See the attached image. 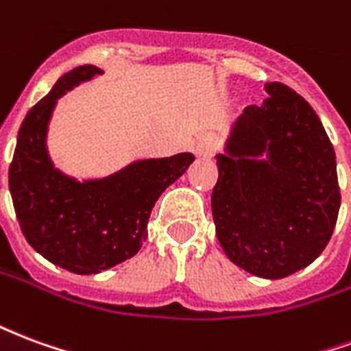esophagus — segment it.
I'll list each match as a JSON object with an SVG mask.
<instances>
[{
  "label": "esophagus",
  "mask_w": 351,
  "mask_h": 351,
  "mask_svg": "<svg viewBox=\"0 0 351 351\" xmlns=\"http://www.w3.org/2000/svg\"><path fill=\"white\" fill-rule=\"evenodd\" d=\"M218 148V137L214 133H205L203 137H199L193 145V152L197 158H213L214 152Z\"/></svg>",
  "instance_id": "1"
}]
</instances>
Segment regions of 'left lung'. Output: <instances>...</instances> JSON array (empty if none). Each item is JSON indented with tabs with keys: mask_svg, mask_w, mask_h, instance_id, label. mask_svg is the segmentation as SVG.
I'll use <instances>...</instances> for the list:
<instances>
[{
	"mask_svg": "<svg viewBox=\"0 0 351 351\" xmlns=\"http://www.w3.org/2000/svg\"><path fill=\"white\" fill-rule=\"evenodd\" d=\"M261 107L244 108L213 190L216 237L231 261L261 278H284L325 250L339 218L335 150L319 118L282 82ZM263 153L267 160H259Z\"/></svg>",
	"mask_w": 351,
	"mask_h": 351,
	"instance_id": "obj_1",
	"label": "left lung"
}]
</instances>
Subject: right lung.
<instances>
[{
  "label": "right lung",
  "instance_id": "right-lung-1",
  "mask_svg": "<svg viewBox=\"0 0 351 351\" xmlns=\"http://www.w3.org/2000/svg\"><path fill=\"white\" fill-rule=\"evenodd\" d=\"M93 65L65 73L20 125L9 167V190L32 248L75 274H97L133 258L145 243L152 206L195 158L184 152L131 163L114 175L79 182L54 167L47 128L67 90L101 75Z\"/></svg>",
  "mask_w": 351,
  "mask_h": 351
}]
</instances>
